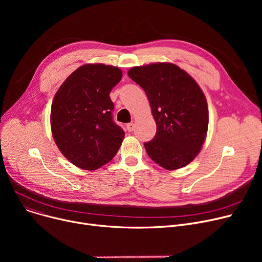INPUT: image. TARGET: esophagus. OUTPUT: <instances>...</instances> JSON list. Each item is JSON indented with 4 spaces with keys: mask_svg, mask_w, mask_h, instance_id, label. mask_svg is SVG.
<instances>
[{
    "mask_svg": "<svg viewBox=\"0 0 262 262\" xmlns=\"http://www.w3.org/2000/svg\"><path fill=\"white\" fill-rule=\"evenodd\" d=\"M134 128H135V124H134V123H128L127 125H126V129H127L129 133L133 132Z\"/></svg>",
    "mask_w": 262,
    "mask_h": 262,
    "instance_id": "34e87169",
    "label": "esophagus"
}]
</instances>
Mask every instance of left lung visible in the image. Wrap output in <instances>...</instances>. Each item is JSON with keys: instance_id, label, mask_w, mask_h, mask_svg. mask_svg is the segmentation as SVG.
I'll return each mask as SVG.
<instances>
[{"instance_id": "left-lung-1", "label": "left lung", "mask_w": 262, "mask_h": 262, "mask_svg": "<svg viewBox=\"0 0 262 262\" xmlns=\"http://www.w3.org/2000/svg\"><path fill=\"white\" fill-rule=\"evenodd\" d=\"M128 76L145 92L157 130L144 143L149 158L167 170L183 168L200 153L208 129L205 95L186 71L169 62L134 67Z\"/></svg>"}]
</instances>
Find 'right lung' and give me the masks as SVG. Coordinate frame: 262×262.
Returning a JSON list of instances; mask_svg holds the SVG:
<instances>
[{
    "label": "right lung",
    "instance_id": "obj_1",
    "mask_svg": "<svg viewBox=\"0 0 262 262\" xmlns=\"http://www.w3.org/2000/svg\"><path fill=\"white\" fill-rule=\"evenodd\" d=\"M122 78L117 67L89 63L69 76L54 96L51 128L62 155L76 167L96 170L119 150L124 130L113 119L109 93Z\"/></svg>",
    "mask_w": 262,
    "mask_h": 262
}]
</instances>
